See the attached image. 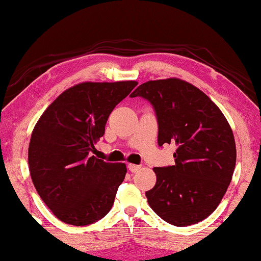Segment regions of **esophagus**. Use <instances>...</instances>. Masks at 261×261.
I'll return each mask as SVG.
<instances>
[{"mask_svg":"<svg viewBox=\"0 0 261 261\" xmlns=\"http://www.w3.org/2000/svg\"><path fill=\"white\" fill-rule=\"evenodd\" d=\"M128 170H130L131 172H137L141 169V165H136V164H128L127 165Z\"/></svg>","mask_w":261,"mask_h":261,"instance_id":"1","label":"esophagus"}]
</instances>
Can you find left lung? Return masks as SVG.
I'll use <instances>...</instances> for the list:
<instances>
[{"label": "left lung", "instance_id": "obj_1", "mask_svg": "<svg viewBox=\"0 0 261 261\" xmlns=\"http://www.w3.org/2000/svg\"><path fill=\"white\" fill-rule=\"evenodd\" d=\"M148 99L158 119V144L174 143L175 165L154 168L148 204L163 220L188 226L218 208L236 165V143L227 119L203 91L187 81L149 80L130 95Z\"/></svg>", "mask_w": 261, "mask_h": 261}]
</instances>
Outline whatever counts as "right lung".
Listing matches in <instances>:
<instances>
[{
	"label": "right lung",
	"instance_id": "add662e5",
	"mask_svg": "<svg viewBox=\"0 0 261 261\" xmlns=\"http://www.w3.org/2000/svg\"><path fill=\"white\" fill-rule=\"evenodd\" d=\"M136 85H74L37 120L28 152L31 180L41 199L65 224H93L112 209L126 165L90 156V152L105 135L109 114Z\"/></svg>",
	"mask_w": 261,
	"mask_h": 261
}]
</instances>
